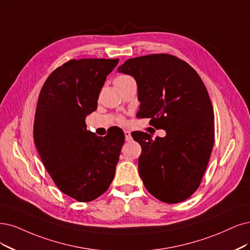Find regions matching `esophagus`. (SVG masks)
<instances>
[{
  "mask_svg": "<svg viewBox=\"0 0 250 250\" xmlns=\"http://www.w3.org/2000/svg\"><path fill=\"white\" fill-rule=\"evenodd\" d=\"M125 140L126 141H130L132 139V135L130 131H125Z\"/></svg>",
  "mask_w": 250,
  "mask_h": 250,
  "instance_id": "1",
  "label": "esophagus"
}]
</instances>
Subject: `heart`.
I'll return each mask as SVG.
<instances>
[{"instance_id": "heart-1", "label": "heart", "mask_w": 250, "mask_h": 250, "mask_svg": "<svg viewBox=\"0 0 250 250\" xmlns=\"http://www.w3.org/2000/svg\"><path fill=\"white\" fill-rule=\"evenodd\" d=\"M126 78H130V76H125V75H122V76H118L115 80H117V79H126ZM119 123L120 124H125V118H123V117H120L119 119Z\"/></svg>"}]
</instances>
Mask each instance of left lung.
Here are the masks:
<instances>
[{
	"mask_svg": "<svg viewBox=\"0 0 250 250\" xmlns=\"http://www.w3.org/2000/svg\"><path fill=\"white\" fill-rule=\"evenodd\" d=\"M118 72L135 78L138 114L167 136L152 139L139 132L143 146L138 161L146 189L158 200L175 204L200 187L214 145L213 107L207 88L189 64L167 53L130 59Z\"/></svg>",
	"mask_w": 250,
	"mask_h": 250,
	"instance_id": "obj_1",
	"label": "left lung"
}]
</instances>
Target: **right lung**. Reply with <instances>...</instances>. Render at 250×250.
Listing matches in <instances>:
<instances>
[{
  "mask_svg": "<svg viewBox=\"0 0 250 250\" xmlns=\"http://www.w3.org/2000/svg\"><path fill=\"white\" fill-rule=\"evenodd\" d=\"M119 60H70L55 69L40 91L34 140L45 169L61 191L90 202L108 189L125 135L113 127L105 137L86 130L108 74Z\"/></svg>",
  "mask_w": 250,
  "mask_h": 250,
  "instance_id": "right-lung-1",
  "label": "right lung"
}]
</instances>
